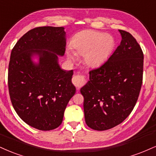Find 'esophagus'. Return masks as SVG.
I'll use <instances>...</instances> for the list:
<instances>
[{
	"label": "esophagus",
	"instance_id": "obj_1",
	"mask_svg": "<svg viewBox=\"0 0 156 156\" xmlns=\"http://www.w3.org/2000/svg\"><path fill=\"white\" fill-rule=\"evenodd\" d=\"M72 81H73V83L74 84L78 89H79L80 87H81V86L85 83V81H86L85 76H80V75H78V76H74L72 79Z\"/></svg>",
	"mask_w": 156,
	"mask_h": 156
}]
</instances>
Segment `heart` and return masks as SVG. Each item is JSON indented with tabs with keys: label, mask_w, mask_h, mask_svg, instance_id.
Wrapping results in <instances>:
<instances>
[{
	"label": "heart",
	"mask_w": 156,
	"mask_h": 156,
	"mask_svg": "<svg viewBox=\"0 0 156 156\" xmlns=\"http://www.w3.org/2000/svg\"><path fill=\"white\" fill-rule=\"evenodd\" d=\"M71 46L67 48V57L76 61L77 54L83 55L87 66L96 67L102 65L111 55L115 47V40L110 35L95 30H83L73 37Z\"/></svg>",
	"instance_id": "b5f03b06"
}]
</instances>
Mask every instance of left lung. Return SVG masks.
I'll return each instance as SVG.
<instances>
[{"instance_id":"1","label":"left lung","mask_w":156,"mask_h":156,"mask_svg":"<svg viewBox=\"0 0 156 156\" xmlns=\"http://www.w3.org/2000/svg\"><path fill=\"white\" fill-rule=\"evenodd\" d=\"M122 40L108 60L89 71V80L80 89L86 123L105 131L129 115L142 84L144 55L136 39L119 30Z\"/></svg>"}]
</instances>
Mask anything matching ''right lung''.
Listing matches in <instances>:
<instances>
[{"label":"right lung","mask_w":156,"mask_h":156,"mask_svg":"<svg viewBox=\"0 0 156 156\" xmlns=\"http://www.w3.org/2000/svg\"><path fill=\"white\" fill-rule=\"evenodd\" d=\"M63 27H35L16 42L9 65V96L15 111L33 128L49 131L59 126L76 93L73 71L65 70L58 56L65 52ZM39 57L35 63L32 58Z\"/></svg>","instance_id":"right-lung-1"}]
</instances>
